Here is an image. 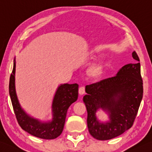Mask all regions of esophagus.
<instances>
[{
    "mask_svg": "<svg viewBox=\"0 0 152 152\" xmlns=\"http://www.w3.org/2000/svg\"><path fill=\"white\" fill-rule=\"evenodd\" d=\"M78 92H79V94L80 95V96H82V95H84L85 94V88L84 87H80L79 88V90H78Z\"/></svg>",
    "mask_w": 152,
    "mask_h": 152,
    "instance_id": "1",
    "label": "esophagus"
}]
</instances>
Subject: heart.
Masks as SVG:
<instances>
[{"instance_id": "b5f03b06", "label": "heart", "mask_w": 152, "mask_h": 152, "mask_svg": "<svg viewBox=\"0 0 152 152\" xmlns=\"http://www.w3.org/2000/svg\"><path fill=\"white\" fill-rule=\"evenodd\" d=\"M91 54L93 56H95L96 55L97 53L95 50H92L91 51ZM104 67H105V64L102 62L92 64L88 70V76L92 78H99L102 76V74L103 72Z\"/></svg>"}]
</instances>
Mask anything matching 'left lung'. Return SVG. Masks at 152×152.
Instances as JSON below:
<instances>
[{
  "label": "left lung",
  "mask_w": 152,
  "mask_h": 152,
  "mask_svg": "<svg viewBox=\"0 0 152 152\" xmlns=\"http://www.w3.org/2000/svg\"><path fill=\"white\" fill-rule=\"evenodd\" d=\"M124 65L116 76L86 86L83 97L88 111V130L94 138L107 140L120 136L132 126L143 97V82L140 59ZM102 110L108 115L105 122L97 118L96 113Z\"/></svg>",
  "instance_id": "left-lung-1"
}]
</instances>
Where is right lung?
Returning a JSON list of instances; mask_svg holds the SVG:
<instances>
[{
  "label": "right lung",
  "instance_id": "1",
  "mask_svg": "<svg viewBox=\"0 0 152 152\" xmlns=\"http://www.w3.org/2000/svg\"><path fill=\"white\" fill-rule=\"evenodd\" d=\"M15 74L16 58L14 60L13 70L9 82V94L20 126L35 137L46 140L57 138L63 130L68 107L78 99V84H63L59 86L53 99L51 120L41 121L31 117L21 107L16 91Z\"/></svg>",
  "mask_w": 152,
  "mask_h": 152
}]
</instances>
